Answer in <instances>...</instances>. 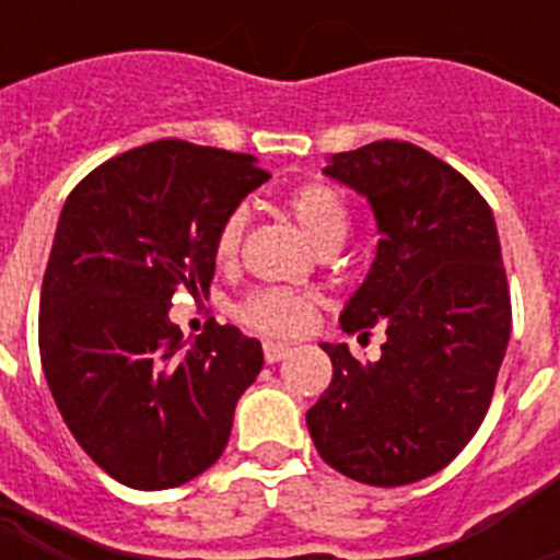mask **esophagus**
Here are the masks:
<instances>
[{
    "instance_id": "esophagus-1",
    "label": "esophagus",
    "mask_w": 560,
    "mask_h": 560,
    "mask_svg": "<svg viewBox=\"0 0 560 560\" xmlns=\"http://www.w3.org/2000/svg\"><path fill=\"white\" fill-rule=\"evenodd\" d=\"M290 354V346H284V342H264V360L267 363H279V360H284Z\"/></svg>"
}]
</instances>
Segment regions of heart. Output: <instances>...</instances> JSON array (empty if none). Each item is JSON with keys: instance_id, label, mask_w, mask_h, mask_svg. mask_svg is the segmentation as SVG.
Wrapping results in <instances>:
<instances>
[{"instance_id": "heart-1", "label": "heart", "mask_w": 560, "mask_h": 560, "mask_svg": "<svg viewBox=\"0 0 560 560\" xmlns=\"http://www.w3.org/2000/svg\"><path fill=\"white\" fill-rule=\"evenodd\" d=\"M288 209L293 214L302 232L314 241L319 249L331 253L346 241L351 226L349 206L342 200L337 188L328 183H305V186L293 188L288 194ZM246 214L235 209L223 223H220L218 235H214V261L220 267L237 258L241 249V237H244ZM237 319L267 337H293V334L305 331V325L314 316V299L296 290L284 288H261L253 290L249 296L237 305Z\"/></svg>"}]
</instances>
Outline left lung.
Segmentation results:
<instances>
[{"label": "left lung", "mask_w": 560, "mask_h": 560, "mask_svg": "<svg viewBox=\"0 0 560 560\" xmlns=\"http://www.w3.org/2000/svg\"><path fill=\"white\" fill-rule=\"evenodd\" d=\"M325 174L363 194L377 253L340 316L346 334L386 328L381 360L323 342L331 386L307 409L334 470L377 488L451 465L482 424L512 334V299L494 214L482 194L418 144L334 153Z\"/></svg>", "instance_id": "obj_1"}]
</instances>
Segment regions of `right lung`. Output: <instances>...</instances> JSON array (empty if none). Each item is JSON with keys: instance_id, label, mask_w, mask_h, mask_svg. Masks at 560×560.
<instances>
[{"instance_id": "1", "label": "right lung", "mask_w": 560, "mask_h": 560, "mask_svg": "<svg viewBox=\"0 0 560 560\" xmlns=\"http://www.w3.org/2000/svg\"><path fill=\"white\" fill-rule=\"evenodd\" d=\"M270 174L249 153L162 139L66 197L39 290V360L66 427L121 486L177 488L220 459L261 342L209 325L186 346L174 290L209 293L214 235Z\"/></svg>"}]
</instances>
